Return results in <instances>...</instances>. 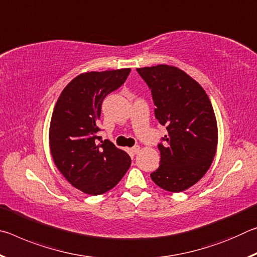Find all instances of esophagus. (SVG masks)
Listing matches in <instances>:
<instances>
[{"label": "esophagus", "mask_w": 257, "mask_h": 257, "mask_svg": "<svg viewBox=\"0 0 257 257\" xmlns=\"http://www.w3.org/2000/svg\"><path fill=\"white\" fill-rule=\"evenodd\" d=\"M139 150H141V147H139L138 145H136V146L132 147V149H129V152H130V154L135 155V154H137V153H138Z\"/></svg>", "instance_id": "1"}]
</instances>
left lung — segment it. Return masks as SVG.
<instances>
[{"label":"left lung","instance_id":"left-lung-1","mask_svg":"<svg viewBox=\"0 0 257 257\" xmlns=\"http://www.w3.org/2000/svg\"><path fill=\"white\" fill-rule=\"evenodd\" d=\"M149 85L155 118L167 127L160 143V167L151 173L156 185L179 193L196 184L210 169L217 146V124L205 90L179 68L159 64L138 68Z\"/></svg>","mask_w":257,"mask_h":257}]
</instances>
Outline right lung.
Here are the masks:
<instances>
[{"instance_id": "right-lung-1", "label": "right lung", "mask_w": 257, "mask_h": 257, "mask_svg": "<svg viewBox=\"0 0 257 257\" xmlns=\"http://www.w3.org/2000/svg\"><path fill=\"white\" fill-rule=\"evenodd\" d=\"M130 71L81 73L66 86L54 106L49 136L52 158L63 177L85 194L106 193L132 164L124 151L97 136L103 99L123 84Z\"/></svg>"}]
</instances>
